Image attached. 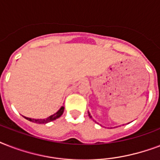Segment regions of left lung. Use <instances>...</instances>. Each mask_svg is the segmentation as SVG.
I'll use <instances>...</instances> for the list:
<instances>
[{
  "instance_id": "left-lung-1",
  "label": "left lung",
  "mask_w": 160,
  "mask_h": 160,
  "mask_svg": "<svg viewBox=\"0 0 160 160\" xmlns=\"http://www.w3.org/2000/svg\"><path fill=\"white\" fill-rule=\"evenodd\" d=\"M88 113H89V112H88ZM89 116H90V118H91V119H92V116H91V115H90V113H89Z\"/></svg>"
}]
</instances>
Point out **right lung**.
Wrapping results in <instances>:
<instances>
[{
    "label": "right lung",
    "mask_w": 160,
    "mask_h": 160,
    "mask_svg": "<svg viewBox=\"0 0 160 160\" xmlns=\"http://www.w3.org/2000/svg\"><path fill=\"white\" fill-rule=\"evenodd\" d=\"M64 109H65V107L62 106L60 108L59 110H58L55 114H52L51 116H49L48 118H46V119H31V118H26L25 117L26 119H28L30 121H32L34 123H36V124H46V123H48V122L53 121L55 119H58V118H60L61 115H62L63 112H64Z\"/></svg>",
    "instance_id": "1"
}]
</instances>
